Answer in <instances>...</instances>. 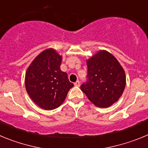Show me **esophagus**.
Listing matches in <instances>:
<instances>
[{"instance_id": "1", "label": "esophagus", "mask_w": 148, "mask_h": 148, "mask_svg": "<svg viewBox=\"0 0 148 148\" xmlns=\"http://www.w3.org/2000/svg\"><path fill=\"white\" fill-rule=\"evenodd\" d=\"M74 85H75V87H79V86H80V82H79V81H77L76 82L74 83Z\"/></svg>"}]
</instances>
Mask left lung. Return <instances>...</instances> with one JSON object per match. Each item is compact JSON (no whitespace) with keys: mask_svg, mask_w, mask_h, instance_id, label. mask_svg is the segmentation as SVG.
Instances as JSON below:
<instances>
[{"mask_svg":"<svg viewBox=\"0 0 148 148\" xmlns=\"http://www.w3.org/2000/svg\"><path fill=\"white\" fill-rule=\"evenodd\" d=\"M87 81L81 90L99 108H108L122 95L126 76L117 59L108 51L100 50L87 61Z\"/></svg>","mask_w":148,"mask_h":148,"instance_id":"obj_1","label":"left lung"}]
</instances>
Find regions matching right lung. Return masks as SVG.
Masks as SVG:
<instances>
[{
	"label": "right lung",
	"instance_id": "1",
	"mask_svg": "<svg viewBox=\"0 0 148 148\" xmlns=\"http://www.w3.org/2000/svg\"><path fill=\"white\" fill-rule=\"evenodd\" d=\"M62 57L55 49H45L32 61L25 75L27 93L35 104L47 110L58 108L73 87L61 71Z\"/></svg>",
	"mask_w": 148,
	"mask_h": 148
}]
</instances>
